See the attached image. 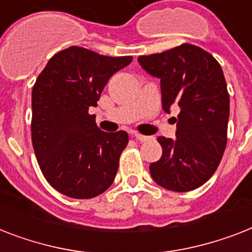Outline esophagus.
<instances>
[{"label": "esophagus", "instance_id": "34e87169", "mask_svg": "<svg viewBox=\"0 0 252 252\" xmlns=\"http://www.w3.org/2000/svg\"><path fill=\"white\" fill-rule=\"evenodd\" d=\"M133 137L140 142H145V141H149L150 140L149 136H144V134H140V133H134Z\"/></svg>", "mask_w": 252, "mask_h": 252}]
</instances>
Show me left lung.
<instances>
[{
  "label": "left lung",
  "instance_id": "obj_1",
  "mask_svg": "<svg viewBox=\"0 0 252 252\" xmlns=\"http://www.w3.org/2000/svg\"><path fill=\"white\" fill-rule=\"evenodd\" d=\"M138 63L161 80L163 110L179 107L176 138H157L162 157L150 163V175L166 189L192 191L215 174L226 148L230 99L222 68L188 43L140 56Z\"/></svg>",
  "mask_w": 252,
  "mask_h": 252
}]
</instances>
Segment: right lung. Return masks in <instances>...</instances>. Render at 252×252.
<instances>
[{
    "label": "right lung",
    "mask_w": 252,
    "mask_h": 252,
    "mask_svg": "<svg viewBox=\"0 0 252 252\" xmlns=\"http://www.w3.org/2000/svg\"><path fill=\"white\" fill-rule=\"evenodd\" d=\"M133 57H110L73 45L51 57L32 87L31 138L43 175L73 199L100 195L115 180L128 133L103 132L95 115L110 77Z\"/></svg>",
    "instance_id": "obj_1"
}]
</instances>
